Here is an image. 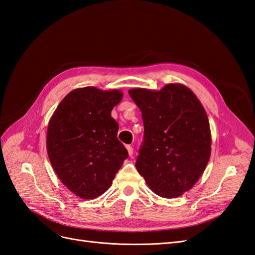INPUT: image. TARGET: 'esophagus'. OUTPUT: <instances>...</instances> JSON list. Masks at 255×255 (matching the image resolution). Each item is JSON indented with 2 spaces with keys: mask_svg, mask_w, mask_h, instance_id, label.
Here are the masks:
<instances>
[{
  "mask_svg": "<svg viewBox=\"0 0 255 255\" xmlns=\"http://www.w3.org/2000/svg\"><path fill=\"white\" fill-rule=\"evenodd\" d=\"M127 150L128 152V155L132 156L133 155V146L132 145H127Z\"/></svg>",
  "mask_w": 255,
  "mask_h": 255,
  "instance_id": "34e87169",
  "label": "esophagus"
}]
</instances>
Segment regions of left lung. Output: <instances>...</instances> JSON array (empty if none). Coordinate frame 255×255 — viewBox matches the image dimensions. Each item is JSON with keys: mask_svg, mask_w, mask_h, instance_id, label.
Segmentation results:
<instances>
[{"mask_svg": "<svg viewBox=\"0 0 255 255\" xmlns=\"http://www.w3.org/2000/svg\"><path fill=\"white\" fill-rule=\"evenodd\" d=\"M128 94L144 128L136 169L159 197H180L198 182L210 160L212 136L203 106L182 84Z\"/></svg>", "mask_w": 255, "mask_h": 255, "instance_id": "left-lung-1", "label": "left lung"}]
</instances>
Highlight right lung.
<instances>
[{
  "label": "right lung",
  "mask_w": 255,
  "mask_h": 255,
  "mask_svg": "<svg viewBox=\"0 0 255 255\" xmlns=\"http://www.w3.org/2000/svg\"><path fill=\"white\" fill-rule=\"evenodd\" d=\"M120 90L74 89L63 99L49 122L48 155L54 171L75 196L95 199L112 186L128 153L117 138L112 110Z\"/></svg>",
  "instance_id": "1"
}]
</instances>
